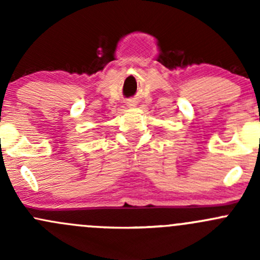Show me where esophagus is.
Returning a JSON list of instances; mask_svg holds the SVG:
<instances>
[{
	"label": "esophagus",
	"mask_w": 260,
	"mask_h": 260,
	"mask_svg": "<svg viewBox=\"0 0 260 260\" xmlns=\"http://www.w3.org/2000/svg\"><path fill=\"white\" fill-rule=\"evenodd\" d=\"M133 106V104L132 103H129V107H132Z\"/></svg>",
	"instance_id": "34e87169"
}]
</instances>
